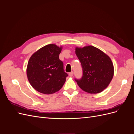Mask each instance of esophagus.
Listing matches in <instances>:
<instances>
[{"label": "esophagus", "instance_id": "obj_1", "mask_svg": "<svg viewBox=\"0 0 134 134\" xmlns=\"http://www.w3.org/2000/svg\"><path fill=\"white\" fill-rule=\"evenodd\" d=\"M73 74H74L73 71H71V72H69V75L70 76H73Z\"/></svg>", "mask_w": 134, "mask_h": 134}]
</instances>
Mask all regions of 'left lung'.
<instances>
[{
  "mask_svg": "<svg viewBox=\"0 0 134 134\" xmlns=\"http://www.w3.org/2000/svg\"><path fill=\"white\" fill-rule=\"evenodd\" d=\"M75 53L83 70L82 78L75 79L79 87L90 93L103 91L111 82L114 73L111 59L93 46L76 47Z\"/></svg>",
  "mask_w": 134,
  "mask_h": 134,
  "instance_id": "left-lung-1",
  "label": "left lung"
}]
</instances>
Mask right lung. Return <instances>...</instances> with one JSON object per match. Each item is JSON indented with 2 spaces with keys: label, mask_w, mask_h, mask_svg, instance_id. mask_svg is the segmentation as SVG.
<instances>
[{
  "label": "right lung",
  "mask_w": 134,
  "mask_h": 134,
  "mask_svg": "<svg viewBox=\"0 0 134 134\" xmlns=\"http://www.w3.org/2000/svg\"><path fill=\"white\" fill-rule=\"evenodd\" d=\"M62 47L47 44L36 51L28 61L27 75L35 90L50 94L59 91L68 76L59 59Z\"/></svg>",
  "instance_id": "right-lung-1"
}]
</instances>
